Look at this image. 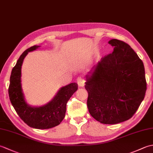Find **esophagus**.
Returning <instances> with one entry per match:
<instances>
[{
    "instance_id": "obj_1",
    "label": "esophagus",
    "mask_w": 153,
    "mask_h": 153,
    "mask_svg": "<svg viewBox=\"0 0 153 153\" xmlns=\"http://www.w3.org/2000/svg\"><path fill=\"white\" fill-rule=\"evenodd\" d=\"M77 83L78 84V85L79 87H83L85 85V80L84 78H83L82 77H79L77 79Z\"/></svg>"
}]
</instances>
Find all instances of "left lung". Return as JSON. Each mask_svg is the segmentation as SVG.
I'll list each match as a JSON object with an SVG mask.
<instances>
[{"mask_svg":"<svg viewBox=\"0 0 153 153\" xmlns=\"http://www.w3.org/2000/svg\"><path fill=\"white\" fill-rule=\"evenodd\" d=\"M112 53L101 58L86 76L90 114L105 124L130 119L144 99L147 82L142 60L131 47L116 39Z\"/></svg>","mask_w":153,"mask_h":153,"instance_id":"left-lung-1","label":"left lung"}]
</instances>
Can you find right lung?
<instances>
[{
  "instance_id": "right-lung-1",
  "label": "right lung",
  "mask_w": 153,
  "mask_h": 153,
  "mask_svg": "<svg viewBox=\"0 0 153 153\" xmlns=\"http://www.w3.org/2000/svg\"><path fill=\"white\" fill-rule=\"evenodd\" d=\"M40 46L35 45L25 51L19 58L11 72L8 94L10 100L23 121L31 128L49 129L59 125L65 117L66 104L77 90L76 83L61 87L53 100L41 106H31L25 102L21 84V68L24 58L29 52L37 49Z\"/></svg>"
}]
</instances>
